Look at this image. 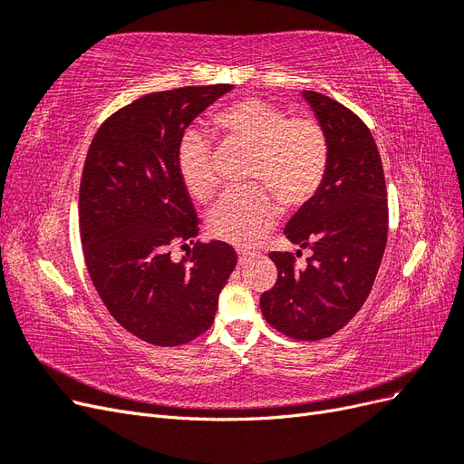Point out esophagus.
<instances>
[{"label":"esophagus","mask_w":464,"mask_h":464,"mask_svg":"<svg viewBox=\"0 0 464 464\" xmlns=\"http://www.w3.org/2000/svg\"><path fill=\"white\" fill-rule=\"evenodd\" d=\"M256 256V251H247V249H237V261H240V265H246L251 257Z\"/></svg>","instance_id":"34e87169"}]
</instances>
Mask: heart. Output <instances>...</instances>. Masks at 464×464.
<instances>
[{"mask_svg":"<svg viewBox=\"0 0 464 464\" xmlns=\"http://www.w3.org/2000/svg\"><path fill=\"white\" fill-rule=\"evenodd\" d=\"M215 125L228 143L251 150L246 181L254 186L222 195L208 213V232L222 242L251 246L275 227V198L296 208L319 191L329 170V139L314 118H290L263 98L230 104L215 116ZM178 174L191 199H213L218 178L201 133H188L181 141Z\"/></svg>","mask_w":464,"mask_h":464,"instance_id":"b5f03b06","label":"heart"}]
</instances>
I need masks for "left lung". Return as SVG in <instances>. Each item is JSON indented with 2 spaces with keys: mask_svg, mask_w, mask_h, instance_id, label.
Segmentation results:
<instances>
[{
  "mask_svg": "<svg viewBox=\"0 0 464 464\" xmlns=\"http://www.w3.org/2000/svg\"><path fill=\"white\" fill-rule=\"evenodd\" d=\"M302 94L327 133L329 170L285 228L292 244L312 249V257L300 269L290 251H271L278 276L261 294V312L290 339L321 341L343 329L370 296L387 244L389 208L368 125L325 94Z\"/></svg>",
  "mask_w": 464,
  "mask_h": 464,
  "instance_id": "8db88e82",
  "label": "left lung"
}]
</instances>
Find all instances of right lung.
I'll use <instances>...</instances> for the list:
<instances>
[{
  "mask_svg": "<svg viewBox=\"0 0 464 464\" xmlns=\"http://www.w3.org/2000/svg\"><path fill=\"white\" fill-rule=\"evenodd\" d=\"M232 85L152 92L114 111L92 137L79 188V230L92 285L120 325L154 346H179L215 321L237 256L203 244L178 174L188 125ZM189 241L174 262L171 246Z\"/></svg>",
  "mask_w": 464,
  "mask_h": 464,
  "instance_id": "1",
  "label": "right lung"
}]
</instances>
